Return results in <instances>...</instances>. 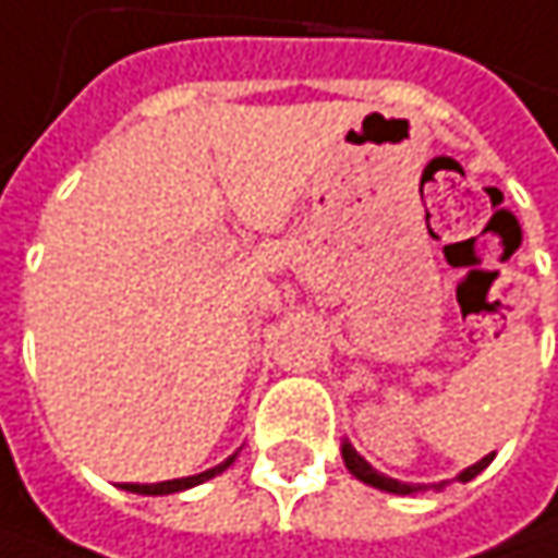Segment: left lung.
<instances>
[{"mask_svg": "<svg viewBox=\"0 0 558 558\" xmlns=\"http://www.w3.org/2000/svg\"><path fill=\"white\" fill-rule=\"evenodd\" d=\"M341 457H344V466H348V470H351V473H354L357 480L367 482V485H374V488H380V492H392V495H412V492H418V488H422V485H409V482L389 480V476L377 473V470H374V466H371V463H367V460H364V457H361V453H357V450H354V447H351L348 440L341 444ZM492 457H495V453H488V457H482L480 463L466 466V470H463V473H460L457 480H460V482L476 480L482 470H485V466L492 463ZM437 488H440V485H437Z\"/></svg>", "mask_w": 558, "mask_h": 558, "instance_id": "8db88e82", "label": "left lung"}]
</instances>
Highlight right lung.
<instances>
[{
    "label": "right lung",
    "instance_id": "add662e5",
    "mask_svg": "<svg viewBox=\"0 0 558 558\" xmlns=\"http://www.w3.org/2000/svg\"><path fill=\"white\" fill-rule=\"evenodd\" d=\"M232 460H235V457H229L227 463H220V466H214V470H207V473H197V476H184V480H169V482H153V485L124 482L121 488H128V492H136V495H172V492H184V488H194V485H201V482L214 480L217 473H223V470H227Z\"/></svg>",
    "mask_w": 558,
    "mask_h": 558
}]
</instances>
